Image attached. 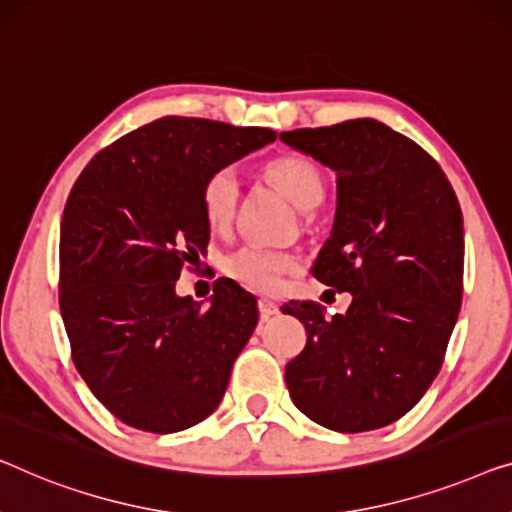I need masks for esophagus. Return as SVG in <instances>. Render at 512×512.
I'll return each instance as SVG.
<instances>
[{
	"label": "esophagus",
	"mask_w": 512,
	"mask_h": 512,
	"mask_svg": "<svg viewBox=\"0 0 512 512\" xmlns=\"http://www.w3.org/2000/svg\"><path fill=\"white\" fill-rule=\"evenodd\" d=\"M258 311H261L263 321H268L270 316L277 314L279 307H277V302H272V300H268V298H261V300H258Z\"/></svg>",
	"instance_id": "esophagus-1"
}]
</instances>
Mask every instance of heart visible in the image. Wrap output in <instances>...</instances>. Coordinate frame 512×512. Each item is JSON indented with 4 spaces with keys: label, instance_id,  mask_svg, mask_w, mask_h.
<instances>
[{
    "label": "heart",
    "instance_id": "b5f03b06",
    "mask_svg": "<svg viewBox=\"0 0 512 512\" xmlns=\"http://www.w3.org/2000/svg\"><path fill=\"white\" fill-rule=\"evenodd\" d=\"M265 177L279 191H284L300 210H305V219H309L311 207H316L325 196L323 170L302 154H286L270 161L265 166ZM201 203L207 224L214 231L231 228L240 207V175L235 173V168H219L207 175ZM295 265H298V258L291 251L240 247L226 256L224 270L244 288L270 293L279 286L281 274L295 270Z\"/></svg>",
    "mask_w": 512,
    "mask_h": 512
}]
</instances>
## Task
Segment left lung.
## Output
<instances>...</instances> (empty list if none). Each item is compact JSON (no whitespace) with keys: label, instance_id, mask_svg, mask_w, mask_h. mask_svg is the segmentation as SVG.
<instances>
[{"label":"left lung","instance_id":"8db88e82","mask_svg":"<svg viewBox=\"0 0 512 512\" xmlns=\"http://www.w3.org/2000/svg\"><path fill=\"white\" fill-rule=\"evenodd\" d=\"M337 173V212L311 274L348 291L346 314L286 302L307 344L286 365L293 404L335 432L406 416L436 379L462 307L464 224L441 166L376 120L279 136Z\"/></svg>","mask_w":512,"mask_h":512}]
</instances>
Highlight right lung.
Masks as SVG:
<instances>
[{
    "label": "right lung",
    "mask_w": 512,
    "mask_h": 512,
    "mask_svg": "<svg viewBox=\"0 0 512 512\" xmlns=\"http://www.w3.org/2000/svg\"><path fill=\"white\" fill-rule=\"evenodd\" d=\"M277 133L161 117L101 150L73 184L59 233V309L76 369L124 425L170 434L205 420L258 323L256 298L219 279L210 305L175 281L210 224L203 184Z\"/></svg>",
    "instance_id": "obj_1"
}]
</instances>
